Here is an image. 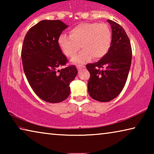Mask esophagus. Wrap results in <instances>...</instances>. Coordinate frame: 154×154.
Returning a JSON list of instances; mask_svg holds the SVG:
<instances>
[{"label": "esophagus", "instance_id": "34e87169", "mask_svg": "<svg viewBox=\"0 0 154 154\" xmlns=\"http://www.w3.org/2000/svg\"><path fill=\"white\" fill-rule=\"evenodd\" d=\"M78 71H81V70H82L83 69H84L85 68V66H77Z\"/></svg>", "mask_w": 154, "mask_h": 154}]
</instances>
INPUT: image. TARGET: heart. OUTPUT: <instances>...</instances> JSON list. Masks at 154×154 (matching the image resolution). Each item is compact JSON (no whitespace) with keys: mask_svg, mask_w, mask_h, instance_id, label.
Returning <instances> with one entry per match:
<instances>
[{"mask_svg":"<svg viewBox=\"0 0 154 154\" xmlns=\"http://www.w3.org/2000/svg\"><path fill=\"white\" fill-rule=\"evenodd\" d=\"M70 36L61 35L58 45L65 56H74L81 48L83 50L71 60L74 64H84L93 57L99 59L105 56L111 48V31L105 24L82 23L72 28Z\"/></svg>","mask_w":154,"mask_h":154,"instance_id":"1","label":"heart"}]
</instances>
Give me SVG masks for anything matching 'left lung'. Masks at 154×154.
<instances>
[{"instance_id":"left-lung-1","label":"left lung","mask_w":154,"mask_h":154,"mask_svg":"<svg viewBox=\"0 0 154 154\" xmlns=\"http://www.w3.org/2000/svg\"><path fill=\"white\" fill-rule=\"evenodd\" d=\"M112 30L111 48L106 55L86 67L90 73L88 90L93 99L109 102L116 98L126 82L132 60L129 38L120 25L108 20Z\"/></svg>"}]
</instances>
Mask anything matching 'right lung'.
I'll return each mask as SVG.
<instances>
[{
    "instance_id": "obj_1",
    "label": "right lung",
    "mask_w": 154,
    "mask_h": 154,
    "mask_svg": "<svg viewBox=\"0 0 154 154\" xmlns=\"http://www.w3.org/2000/svg\"><path fill=\"white\" fill-rule=\"evenodd\" d=\"M68 26L60 20H42L28 31L23 43L26 77L36 94L48 103H60L68 98L70 83L78 72L73 65L58 69L67 62L58 41Z\"/></svg>"
}]
</instances>
